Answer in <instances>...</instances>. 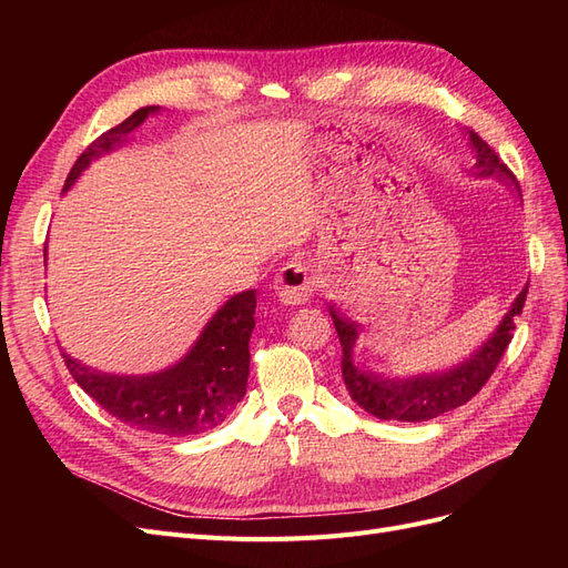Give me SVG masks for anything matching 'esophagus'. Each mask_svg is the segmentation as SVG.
<instances>
[{
    "instance_id": "34e87169",
    "label": "esophagus",
    "mask_w": 568,
    "mask_h": 568,
    "mask_svg": "<svg viewBox=\"0 0 568 568\" xmlns=\"http://www.w3.org/2000/svg\"><path fill=\"white\" fill-rule=\"evenodd\" d=\"M315 274L296 261H291L286 267H282L277 284H274L284 305H301L305 301H311L315 294Z\"/></svg>"
}]
</instances>
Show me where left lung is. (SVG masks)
I'll return each mask as SVG.
<instances>
[{
	"mask_svg": "<svg viewBox=\"0 0 568 568\" xmlns=\"http://www.w3.org/2000/svg\"><path fill=\"white\" fill-rule=\"evenodd\" d=\"M471 146L476 149V170L478 175H495L503 182L509 180L514 186L519 184L507 170V165L500 161V156L480 140V136L471 130L469 132ZM528 286H524L517 301L511 303V311L505 315V320L497 326V332L480 346L469 359H464L455 369L440 372V374H424L415 376V379H382L379 374L357 369L353 363V346L357 341V324L341 317L334 305H329V313L336 326V334L341 341V374L346 390L351 398L363 407L369 415L379 419H395V422H426L434 419L443 412H450L464 403H469L474 395L486 386L495 367L500 365V359L509 346V341L517 329V320L524 311Z\"/></svg>",
	"mask_w": 568,
	"mask_h": 568,
	"instance_id": "left-lung-1",
	"label": "left lung"
}]
</instances>
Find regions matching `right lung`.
Listing matches in <instances>:
<instances>
[{
	"label": "right lung",
	"instance_id": "add662e5",
	"mask_svg": "<svg viewBox=\"0 0 568 568\" xmlns=\"http://www.w3.org/2000/svg\"><path fill=\"white\" fill-rule=\"evenodd\" d=\"M156 111V106H144L97 136L78 156L65 178L63 192L71 189L94 159L118 146L144 123L149 113ZM253 315V288L232 296L205 324L194 348L178 365L159 374L115 376L84 367L63 351L61 355L78 386L118 422L149 434L196 436L225 422L246 395L251 365L248 341L255 326Z\"/></svg>",
	"mask_w": 568,
	"mask_h": 568
}]
</instances>
